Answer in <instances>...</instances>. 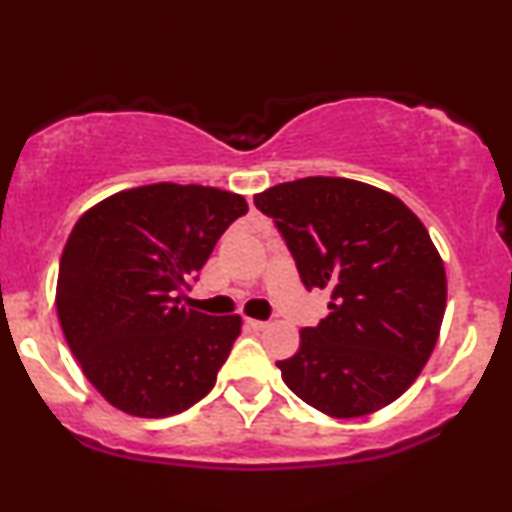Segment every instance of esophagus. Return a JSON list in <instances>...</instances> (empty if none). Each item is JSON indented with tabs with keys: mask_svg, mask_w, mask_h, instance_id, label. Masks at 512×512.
Segmentation results:
<instances>
[{
	"mask_svg": "<svg viewBox=\"0 0 512 512\" xmlns=\"http://www.w3.org/2000/svg\"><path fill=\"white\" fill-rule=\"evenodd\" d=\"M245 324H248L252 331H264V329H267V322H260V319H245Z\"/></svg>",
	"mask_w": 512,
	"mask_h": 512,
	"instance_id": "esophagus-1",
	"label": "esophagus"
}]
</instances>
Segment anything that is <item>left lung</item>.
I'll return each instance as SVG.
<instances>
[{
	"label": "left lung",
	"instance_id": "left-lung-1",
	"mask_svg": "<svg viewBox=\"0 0 512 512\" xmlns=\"http://www.w3.org/2000/svg\"><path fill=\"white\" fill-rule=\"evenodd\" d=\"M307 291L329 288V317L276 362L300 400L331 417L386 408L420 377L446 310L432 238L398 197L350 178L310 176L255 195Z\"/></svg>",
	"mask_w": 512,
	"mask_h": 512
}]
</instances>
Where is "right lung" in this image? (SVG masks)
<instances>
[{
    "label": "right lung",
    "mask_w": 512,
    "mask_h": 512,
    "mask_svg": "<svg viewBox=\"0 0 512 512\" xmlns=\"http://www.w3.org/2000/svg\"><path fill=\"white\" fill-rule=\"evenodd\" d=\"M248 202L205 186L123 190L83 214L61 252L57 315L88 381L114 408L169 417L212 391L240 317L181 303Z\"/></svg>",
    "instance_id": "right-lung-1"
}]
</instances>
